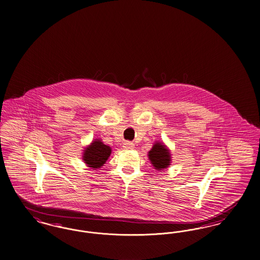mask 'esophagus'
Returning a JSON list of instances; mask_svg holds the SVG:
<instances>
[{
  "label": "esophagus",
  "instance_id": "obj_1",
  "mask_svg": "<svg viewBox=\"0 0 260 260\" xmlns=\"http://www.w3.org/2000/svg\"><path fill=\"white\" fill-rule=\"evenodd\" d=\"M123 147H124L125 149H133L135 147V145L133 143H131V142H125L124 144H123Z\"/></svg>",
  "mask_w": 260,
  "mask_h": 260
}]
</instances>
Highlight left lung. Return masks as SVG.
I'll use <instances>...</instances> for the list:
<instances>
[{
    "mask_svg": "<svg viewBox=\"0 0 260 260\" xmlns=\"http://www.w3.org/2000/svg\"><path fill=\"white\" fill-rule=\"evenodd\" d=\"M153 168L157 171L167 169L172 162V155L168 147L162 142H155L147 153Z\"/></svg>",
    "mask_w": 260,
    "mask_h": 260,
    "instance_id": "left-lung-1",
    "label": "left lung"
}]
</instances>
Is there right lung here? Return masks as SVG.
I'll use <instances>...</instances> for the list:
<instances>
[{"label": "right lung", "mask_w": 260, "mask_h": 260, "mask_svg": "<svg viewBox=\"0 0 260 260\" xmlns=\"http://www.w3.org/2000/svg\"><path fill=\"white\" fill-rule=\"evenodd\" d=\"M82 151L81 158L85 165L92 170H97L104 166L112 154V147L105 145L101 139H94Z\"/></svg>", "instance_id": "add662e5"}]
</instances>
